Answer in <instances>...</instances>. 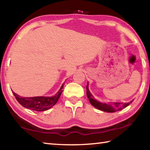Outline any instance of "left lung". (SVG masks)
<instances>
[{"label": "left lung", "instance_id": "1", "mask_svg": "<svg viewBox=\"0 0 150 150\" xmlns=\"http://www.w3.org/2000/svg\"><path fill=\"white\" fill-rule=\"evenodd\" d=\"M88 85V84H87ZM87 96L91 105H92L94 107L96 108L98 110H103L104 112H115L120 110L124 108H126V106H128L131 103H132V101H130L128 103H115L113 104H106V103H102L98 102V101L96 100L94 98L93 96L91 95L89 90H88V87L87 86Z\"/></svg>", "mask_w": 150, "mask_h": 150}]
</instances>
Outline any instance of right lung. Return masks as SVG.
<instances>
[{"instance_id":"1","label":"right lung","mask_w":150,"mask_h":150,"mask_svg":"<svg viewBox=\"0 0 150 150\" xmlns=\"http://www.w3.org/2000/svg\"><path fill=\"white\" fill-rule=\"evenodd\" d=\"M63 84L60 88L58 93L54 96H35V97H23L12 91L14 95L20 105L24 107L31 109L35 111H45L47 110L57 103L61 94L63 91Z\"/></svg>"}]
</instances>
